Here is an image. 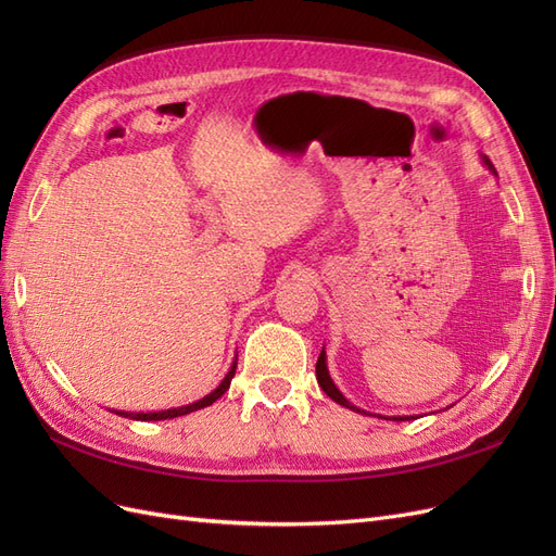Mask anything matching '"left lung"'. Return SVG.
Wrapping results in <instances>:
<instances>
[{
  "label": "left lung",
  "mask_w": 556,
  "mask_h": 556,
  "mask_svg": "<svg viewBox=\"0 0 556 556\" xmlns=\"http://www.w3.org/2000/svg\"><path fill=\"white\" fill-rule=\"evenodd\" d=\"M482 162H484L486 169L496 174V169H494V164L490 162V157L482 155ZM315 376H317V384L323 387L325 394H327L329 399H333L336 403H341V406H345V408H350V410L364 413V410H359L357 406H352V403H350V401L339 392V387L333 384V380H331V376H329V371H327V355H325V350L319 352V357H317V364H315ZM364 415H366V413H364ZM384 419H387V417H384ZM392 419H396V422H403V419H410V417H408V415H406V417H401V415H399V417H392Z\"/></svg>",
  "instance_id": "8db88e82"
}]
</instances>
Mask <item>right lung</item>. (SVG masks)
<instances>
[{
	"label": "right lung",
	"instance_id": "add662e5",
	"mask_svg": "<svg viewBox=\"0 0 556 556\" xmlns=\"http://www.w3.org/2000/svg\"><path fill=\"white\" fill-rule=\"evenodd\" d=\"M233 374H237V362L231 364V368H229V374L225 376V380H223L220 384H217L211 394H206L204 399H199V401L190 403V406L169 408V410H157V413H125V410H121L117 415L129 417V419H141V422H157V419H172V417H180V415L194 413V410H199V408H206V406H211V403H215L217 399H220V396L229 390V384H231Z\"/></svg>",
	"mask_w": 556,
	"mask_h": 556
}]
</instances>
